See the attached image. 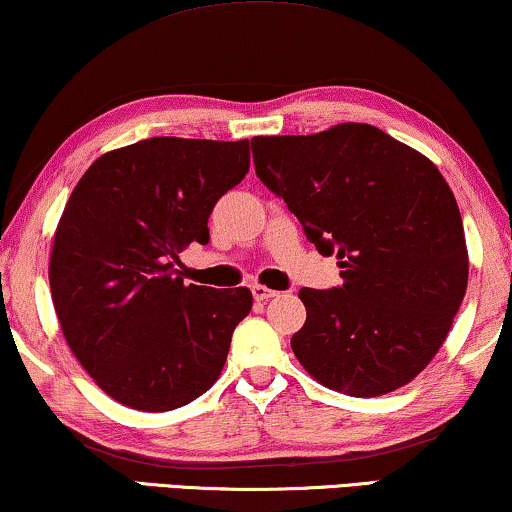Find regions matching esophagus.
<instances>
[{
	"label": "esophagus",
	"instance_id": "obj_1",
	"mask_svg": "<svg viewBox=\"0 0 512 512\" xmlns=\"http://www.w3.org/2000/svg\"><path fill=\"white\" fill-rule=\"evenodd\" d=\"M251 293H254L256 300H270V298L277 296L275 289H268V286H263V284L251 286Z\"/></svg>",
	"mask_w": 512,
	"mask_h": 512
}]
</instances>
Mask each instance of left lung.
<instances>
[{
    "mask_svg": "<svg viewBox=\"0 0 512 512\" xmlns=\"http://www.w3.org/2000/svg\"><path fill=\"white\" fill-rule=\"evenodd\" d=\"M258 179L284 198L342 284L300 289L307 319L291 349L347 396L389 394L422 373L468 284L459 205L438 167L368 123L251 139Z\"/></svg>",
    "mask_w": 512,
    "mask_h": 512,
    "instance_id": "obj_1",
    "label": "left lung"
}]
</instances>
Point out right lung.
Listing matches in <instances>:
<instances>
[{
	"label": "right lung",
	"instance_id": "right-lung-1",
	"mask_svg": "<svg viewBox=\"0 0 512 512\" xmlns=\"http://www.w3.org/2000/svg\"><path fill=\"white\" fill-rule=\"evenodd\" d=\"M249 172V139L151 137L104 153L69 195L48 282L69 349L114 401L167 412L219 380L251 291L184 284L216 200Z\"/></svg>",
	"mask_w": 512,
	"mask_h": 512
}]
</instances>
